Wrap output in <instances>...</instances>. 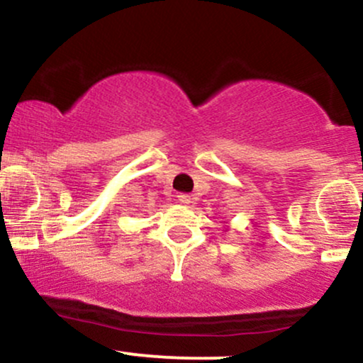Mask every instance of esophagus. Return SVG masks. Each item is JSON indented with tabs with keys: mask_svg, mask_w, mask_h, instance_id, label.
<instances>
[{
	"mask_svg": "<svg viewBox=\"0 0 363 363\" xmlns=\"http://www.w3.org/2000/svg\"><path fill=\"white\" fill-rule=\"evenodd\" d=\"M177 198H179V201L182 203V205H189L191 199H193V198H191V194H187V193H181L177 196Z\"/></svg>",
	"mask_w": 363,
	"mask_h": 363,
	"instance_id": "1",
	"label": "esophagus"
}]
</instances>
